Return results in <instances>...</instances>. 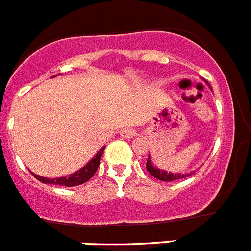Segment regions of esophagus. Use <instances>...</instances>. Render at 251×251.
<instances>
[{
  "label": "esophagus",
  "mask_w": 251,
  "mask_h": 251,
  "mask_svg": "<svg viewBox=\"0 0 251 251\" xmlns=\"http://www.w3.org/2000/svg\"><path fill=\"white\" fill-rule=\"evenodd\" d=\"M121 136L123 137V138H132V137L136 136V130L133 129V128H124L121 132Z\"/></svg>",
  "instance_id": "1"
}]
</instances>
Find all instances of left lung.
Segmentation results:
<instances>
[{
	"label": "left lung",
	"mask_w": 251,
	"mask_h": 251,
	"mask_svg": "<svg viewBox=\"0 0 251 251\" xmlns=\"http://www.w3.org/2000/svg\"><path fill=\"white\" fill-rule=\"evenodd\" d=\"M147 170L148 172H150L151 175H152L153 177H156V178L161 179V181H176V179H182V178H186V177L191 176L194 172H191V174H170V172H165V171H161L158 170V168L153 167L152 162H151V158L150 156H148V159H147Z\"/></svg>",
	"instance_id": "left-lung-1"
}]
</instances>
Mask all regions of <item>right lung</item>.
Masks as SVG:
<instances>
[{"label": "right lung", "instance_id": "1", "mask_svg": "<svg viewBox=\"0 0 251 251\" xmlns=\"http://www.w3.org/2000/svg\"><path fill=\"white\" fill-rule=\"evenodd\" d=\"M104 147L99 151L97 154H95L94 158L88 163L86 166H84L81 170H79L75 174L70 175L68 177H57V178H45V177H40L37 175H34V177L36 179H39L40 182L43 183H50V185H57V186H65V187H73V186H79L85 183L86 181H89L94 174L97 172L99 167V163H100L101 154H103Z\"/></svg>", "mask_w": 251, "mask_h": 251}]
</instances>
